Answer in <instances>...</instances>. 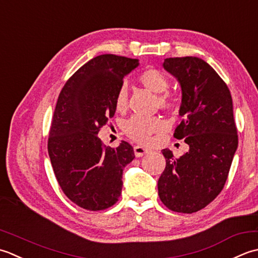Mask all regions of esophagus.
I'll return each mask as SVG.
<instances>
[{
  "mask_svg": "<svg viewBox=\"0 0 258 258\" xmlns=\"http://www.w3.org/2000/svg\"><path fill=\"white\" fill-rule=\"evenodd\" d=\"M134 151H135L136 157H143L147 154H149V150L144 148V147H141V146H136L134 148Z\"/></svg>",
  "mask_w": 258,
  "mask_h": 258,
  "instance_id": "1",
  "label": "esophagus"
}]
</instances>
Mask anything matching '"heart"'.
<instances>
[{
  "instance_id": "obj_1",
  "label": "heart",
  "mask_w": 258,
  "mask_h": 258,
  "mask_svg": "<svg viewBox=\"0 0 258 258\" xmlns=\"http://www.w3.org/2000/svg\"><path fill=\"white\" fill-rule=\"evenodd\" d=\"M138 81L147 90L158 93V104L161 109L170 110L176 106V98L167 90L170 87L169 79L160 70L146 69L140 72ZM114 107L118 112H124L128 109V90L127 87L121 86L115 93ZM123 131L130 139L137 143L149 144L151 136L158 134L165 129V122L157 117L147 118L141 115H134L123 123Z\"/></svg>"
}]
</instances>
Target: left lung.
Segmentation results:
<instances>
[{
	"label": "left lung",
	"instance_id": "obj_1",
	"mask_svg": "<svg viewBox=\"0 0 258 258\" xmlns=\"http://www.w3.org/2000/svg\"><path fill=\"white\" fill-rule=\"evenodd\" d=\"M164 68L181 86L182 120L173 137L185 139L189 151L175 158L162 150L166 168L158 195L172 212L192 214L212 203L227 180L238 145L233 100L225 81L199 57H168Z\"/></svg>",
	"mask_w": 258,
	"mask_h": 258
}]
</instances>
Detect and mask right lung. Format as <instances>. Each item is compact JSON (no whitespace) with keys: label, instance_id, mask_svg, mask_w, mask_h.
I'll use <instances>...</instances> for the list:
<instances>
[{"label":"right lung","instance_id":"1","mask_svg":"<svg viewBox=\"0 0 258 258\" xmlns=\"http://www.w3.org/2000/svg\"><path fill=\"white\" fill-rule=\"evenodd\" d=\"M137 67V59L98 55L68 79L57 98L49 156L62 191L83 209H107L121 195L122 169L134 160V148L127 141L106 147L98 133L114 115L123 77Z\"/></svg>","mask_w":258,"mask_h":258}]
</instances>
